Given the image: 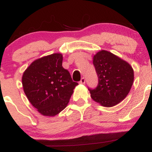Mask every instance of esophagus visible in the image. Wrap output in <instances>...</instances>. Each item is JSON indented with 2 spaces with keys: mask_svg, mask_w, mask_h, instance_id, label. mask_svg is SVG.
I'll return each instance as SVG.
<instances>
[{
  "mask_svg": "<svg viewBox=\"0 0 152 152\" xmlns=\"http://www.w3.org/2000/svg\"><path fill=\"white\" fill-rule=\"evenodd\" d=\"M80 83H85V78L84 77H82L81 81L79 82Z\"/></svg>",
  "mask_w": 152,
  "mask_h": 152,
  "instance_id": "obj_1",
  "label": "esophagus"
}]
</instances>
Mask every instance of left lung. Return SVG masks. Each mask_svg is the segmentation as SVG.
<instances>
[{"instance_id": "obj_1", "label": "left lung", "mask_w": 152, "mask_h": 152, "mask_svg": "<svg viewBox=\"0 0 152 152\" xmlns=\"http://www.w3.org/2000/svg\"><path fill=\"white\" fill-rule=\"evenodd\" d=\"M93 64L99 80L95 88H88L93 100L106 107L123 101L133 84L132 66L106 50H101L94 56Z\"/></svg>"}]
</instances>
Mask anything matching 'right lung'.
I'll return each instance as SVG.
<instances>
[{"instance_id":"add662e5","label":"right lung","mask_w":152,"mask_h":152,"mask_svg":"<svg viewBox=\"0 0 152 152\" xmlns=\"http://www.w3.org/2000/svg\"><path fill=\"white\" fill-rule=\"evenodd\" d=\"M62 61L61 53L44 56L33 62L23 75L26 96L44 116H56L65 109L78 84L73 81Z\"/></svg>"}]
</instances>
